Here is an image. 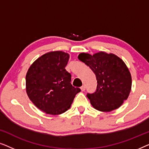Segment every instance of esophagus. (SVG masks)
Wrapping results in <instances>:
<instances>
[{
    "mask_svg": "<svg viewBox=\"0 0 149 149\" xmlns=\"http://www.w3.org/2000/svg\"><path fill=\"white\" fill-rule=\"evenodd\" d=\"M81 89L82 91H84L85 90V85H83V86L81 87Z\"/></svg>",
    "mask_w": 149,
    "mask_h": 149,
    "instance_id": "esophagus-1",
    "label": "esophagus"
}]
</instances>
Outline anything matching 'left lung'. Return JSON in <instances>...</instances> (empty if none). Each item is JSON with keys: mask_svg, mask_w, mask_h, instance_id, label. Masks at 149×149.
Masks as SVG:
<instances>
[{"mask_svg": "<svg viewBox=\"0 0 149 149\" xmlns=\"http://www.w3.org/2000/svg\"><path fill=\"white\" fill-rule=\"evenodd\" d=\"M78 58L96 77V91L87 94L92 107L102 112H110L121 107L132 89V76L125 62L116 55L104 52L93 55L81 53Z\"/></svg>", "mask_w": 149, "mask_h": 149, "instance_id": "left-lung-1", "label": "left lung"}]
</instances>
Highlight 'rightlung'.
I'll return each instance as SVG.
<instances>
[{
    "label": "right lung",
    "instance_id": "add662e5",
    "mask_svg": "<svg viewBox=\"0 0 149 149\" xmlns=\"http://www.w3.org/2000/svg\"><path fill=\"white\" fill-rule=\"evenodd\" d=\"M69 58L68 54L62 51L48 52L36 59L26 73L28 97L38 109L49 115L66 112L81 91L71 85V74L65 69Z\"/></svg>",
    "mask_w": 149,
    "mask_h": 149
}]
</instances>
